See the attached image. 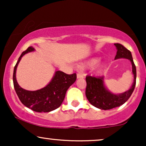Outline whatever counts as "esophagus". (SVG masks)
<instances>
[{
	"instance_id": "34e87169",
	"label": "esophagus",
	"mask_w": 146,
	"mask_h": 146,
	"mask_svg": "<svg viewBox=\"0 0 146 146\" xmlns=\"http://www.w3.org/2000/svg\"><path fill=\"white\" fill-rule=\"evenodd\" d=\"M77 78H78V79H83L84 78V75L82 74H80V73H78V74H77Z\"/></svg>"
}]
</instances>
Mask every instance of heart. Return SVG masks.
<instances>
[{
  "label": "heart",
  "instance_id": "b5f03b06",
  "mask_svg": "<svg viewBox=\"0 0 146 146\" xmlns=\"http://www.w3.org/2000/svg\"><path fill=\"white\" fill-rule=\"evenodd\" d=\"M99 61H100V58H98V57H94V58H89L88 60H85L84 62H82L81 64H80V67L82 68L93 67V66H95V64H97L99 62ZM103 68H104L103 64H99L98 66V67H97L98 71H101Z\"/></svg>",
  "mask_w": 146,
  "mask_h": 146
}]
</instances>
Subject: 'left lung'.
Here are the masks:
<instances>
[{"label": "left lung", "mask_w": 146, "mask_h": 146, "mask_svg": "<svg viewBox=\"0 0 146 146\" xmlns=\"http://www.w3.org/2000/svg\"><path fill=\"white\" fill-rule=\"evenodd\" d=\"M114 44L117 48L115 60L125 58L130 60L131 62L132 71L134 75L133 83L129 90L123 93L115 94L110 91L105 86L104 77L95 78L87 75L86 78V98L92 105L101 110H110L123 104L131 96L136 85V66L133 62L131 52L121 44L115 43Z\"/></svg>", "instance_id": "8db88e82"}]
</instances>
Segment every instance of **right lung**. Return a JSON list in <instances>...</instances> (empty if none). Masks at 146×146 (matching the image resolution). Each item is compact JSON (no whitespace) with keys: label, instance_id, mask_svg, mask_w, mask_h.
I'll list each match as a JSON object with an SVG mask.
<instances>
[{"label":"right lung","instance_id":"obj_1","mask_svg":"<svg viewBox=\"0 0 146 146\" xmlns=\"http://www.w3.org/2000/svg\"><path fill=\"white\" fill-rule=\"evenodd\" d=\"M35 51L33 46H29L23 52L15 66L13 74L14 89L22 103L27 108L38 113H48L56 110L61 106L66 95V90L75 82L77 76L75 73L66 74L62 71H55L50 82L37 90H27L19 86L16 80V73L18 65L22 57L26 53Z\"/></svg>","mask_w":146,"mask_h":146}]
</instances>
